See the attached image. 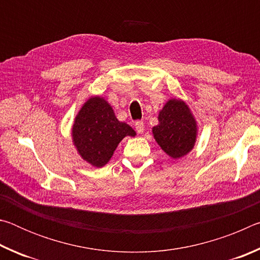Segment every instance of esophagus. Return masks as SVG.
<instances>
[{
    "instance_id": "34e87169",
    "label": "esophagus",
    "mask_w": 260,
    "mask_h": 260,
    "mask_svg": "<svg viewBox=\"0 0 260 260\" xmlns=\"http://www.w3.org/2000/svg\"><path fill=\"white\" fill-rule=\"evenodd\" d=\"M135 128H136V132H138V133H143V131H144V124H143V121H141V120H136L135 121Z\"/></svg>"
}]
</instances>
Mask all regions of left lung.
Here are the masks:
<instances>
[{
  "instance_id": "8db88e82",
  "label": "left lung",
  "mask_w": 260,
  "mask_h": 260,
  "mask_svg": "<svg viewBox=\"0 0 260 260\" xmlns=\"http://www.w3.org/2000/svg\"><path fill=\"white\" fill-rule=\"evenodd\" d=\"M159 124L152 128L157 143L167 155L180 158L191 150L196 141V121L186 103L170 100L159 112Z\"/></svg>"
}]
</instances>
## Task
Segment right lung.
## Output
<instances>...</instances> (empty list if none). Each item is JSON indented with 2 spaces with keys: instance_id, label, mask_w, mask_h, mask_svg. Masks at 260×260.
Instances as JSON below:
<instances>
[{
  "instance_id": "obj_1",
  "label": "right lung",
  "mask_w": 260,
  "mask_h": 260,
  "mask_svg": "<svg viewBox=\"0 0 260 260\" xmlns=\"http://www.w3.org/2000/svg\"><path fill=\"white\" fill-rule=\"evenodd\" d=\"M134 136L129 125L120 122L101 98H91L79 111L72 128L73 142L83 159L96 167L107 164L125 136Z\"/></svg>"
}]
</instances>
